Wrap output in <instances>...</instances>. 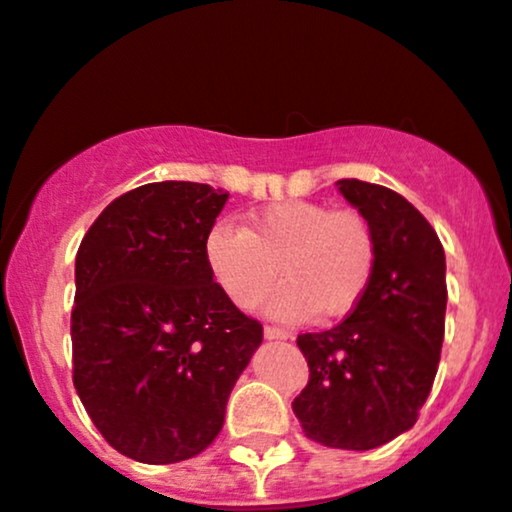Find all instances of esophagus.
Here are the masks:
<instances>
[{"mask_svg":"<svg viewBox=\"0 0 512 512\" xmlns=\"http://www.w3.org/2000/svg\"><path fill=\"white\" fill-rule=\"evenodd\" d=\"M265 336H267V338H274V341H287V338H292V333H289L287 328L265 326Z\"/></svg>","mask_w":512,"mask_h":512,"instance_id":"esophagus-1","label":"esophagus"}]
</instances>
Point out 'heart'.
<instances>
[{"mask_svg":"<svg viewBox=\"0 0 512 512\" xmlns=\"http://www.w3.org/2000/svg\"><path fill=\"white\" fill-rule=\"evenodd\" d=\"M378 235L355 208L319 201H279L250 215L247 228L220 218L208 228L203 255L220 292L240 309L267 301L279 319H341L363 301L378 270Z\"/></svg>","mask_w":512,"mask_h":512,"instance_id":"b5f03b06","label":"heart"}]
</instances>
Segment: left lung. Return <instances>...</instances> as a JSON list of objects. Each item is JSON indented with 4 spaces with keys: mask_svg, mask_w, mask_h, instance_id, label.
I'll list each match as a JSON object with an SVG mask.
<instances>
[{
    "mask_svg": "<svg viewBox=\"0 0 512 512\" xmlns=\"http://www.w3.org/2000/svg\"><path fill=\"white\" fill-rule=\"evenodd\" d=\"M373 223L378 270L363 301L333 328L299 333L309 383L292 410L311 441L368 451L414 427L432 392L444 343V247L417 208L392 188L336 181Z\"/></svg>",
    "mask_w": 512,
    "mask_h": 512,
    "instance_id": "obj_1",
    "label": "left lung"
}]
</instances>
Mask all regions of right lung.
Segmentation results:
<instances>
[{
    "mask_svg": "<svg viewBox=\"0 0 512 512\" xmlns=\"http://www.w3.org/2000/svg\"><path fill=\"white\" fill-rule=\"evenodd\" d=\"M228 193L157 181L122 193L75 257L73 385L112 449L142 464L193 459L223 429L262 343L208 272L203 242Z\"/></svg>",
    "mask_w": 512,
    "mask_h": 512,
    "instance_id": "add662e5",
    "label": "right lung"
}]
</instances>
